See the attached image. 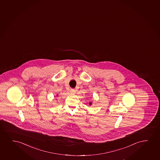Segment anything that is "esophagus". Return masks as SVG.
Wrapping results in <instances>:
<instances>
[{"label":"esophagus","instance_id":"obj_1","mask_svg":"<svg viewBox=\"0 0 160 160\" xmlns=\"http://www.w3.org/2000/svg\"><path fill=\"white\" fill-rule=\"evenodd\" d=\"M70 92L72 93H75V92H76V90H75V89H71L70 90Z\"/></svg>","mask_w":160,"mask_h":160}]
</instances>
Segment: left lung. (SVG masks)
<instances>
[{
    "instance_id": "left-lung-1",
    "label": "left lung",
    "mask_w": 160,
    "mask_h": 160,
    "mask_svg": "<svg viewBox=\"0 0 160 160\" xmlns=\"http://www.w3.org/2000/svg\"><path fill=\"white\" fill-rule=\"evenodd\" d=\"M89 104H90V105H91V104H92V103H91V102H90V103H89Z\"/></svg>"
}]
</instances>
